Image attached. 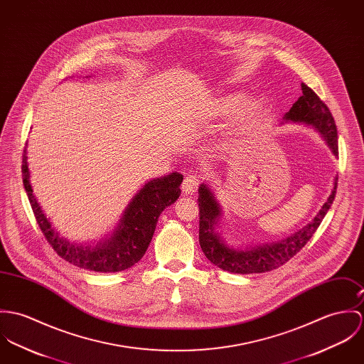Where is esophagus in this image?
Masks as SVG:
<instances>
[{
	"label": "esophagus",
	"mask_w": 364,
	"mask_h": 364,
	"mask_svg": "<svg viewBox=\"0 0 364 364\" xmlns=\"http://www.w3.org/2000/svg\"><path fill=\"white\" fill-rule=\"evenodd\" d=\"M198 184H200V177L194 173H190L184 177V181H183V186H181V190L184 194H194L198 188Z\"/></svg>",
	"instance_id": "esophagus-1"
}]
</instances>
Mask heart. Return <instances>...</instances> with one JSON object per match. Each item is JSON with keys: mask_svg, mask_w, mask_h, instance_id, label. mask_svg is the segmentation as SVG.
<instances>
[{"mask_svg": "<svg viewBox=\"0 0 364 364\" xmlns=\"http://www.w3.org/2000/svg\"><path fill=\"white\" fill-rule=\"evenodd\" d=\"M245 100V95L242 92L230 93L222 97L218 103V113L220 114H230L236 112ZM265 110V102L262 99H252L247 102L242 107V119L244 122H251L257 120Z\"/></svg>", "mask_w": 364, "mask_h": 364, "instance_id": "heart-1", "label": "heart"}]
</instances>
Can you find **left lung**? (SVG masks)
Returning <instances> with one entry per match:
<instances>
[{"label": "left lung", "instance_id": "1", "mask_svg": "<svg viewBox=\"0 0 364 364\" xmlns=\"http://www.w3.org/2000/svg\"><path fill=\"white\" fill-rule=\"evenodd\" d=\"M301 90L303 95L284 114V122H303L314 127L318 132H321L332 154L338 156V132L328 106L306 83H301ZM336 187L338 177L335 178L333 190L329 198L323 203L317 216L290 237L282 242L265 244L262 247L257 245L251 250H235L225 245L219 235L215 233V225L220 216V206L210 190L205 184H201L198 188L200 244L205 257L218 268L233 274H261L282 267L313 237L321 225L325 213L329 210L335 200Z\"/></svg>", "mask_w": 364, "mask_h": 364}]
</instances>
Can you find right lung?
Here are the masks:
<instances>
[{"label": "right lung", "mask_w": 364, "mask_h": 364, "mask_svg": "<svg viewBox=\"0 0 364 364\" xmlns=\"http://www.w3.org/2000/svg\"><path fill=\"white\" fill-rule=\"evenodd\" d=\"M23 186L41 230L54 251L70 264L95 272H119L131 268L145 254L152 240L158 218L163 209L176 201L180 194L183 174L171 173L149 181L128 205L119 229L96 247H83L60 237L41 210L29 181L26 148L22 158Z\"/></svg>", "instance_id": "right-lung-1"}]
</instances>
